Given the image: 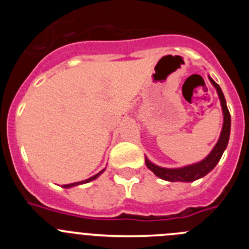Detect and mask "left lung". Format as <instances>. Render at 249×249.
<instances>
[{
	"instance_id": "obj_1",
	"label": "left lung",
	"mask_w": 249,
	"mask_h": 249,
	"mask_svg": "<svg viewBox=\"0 0 249 249\" xmlns=\"http://www.w3.org/2000/svg\"><path fill=\"white\" fill-rule=\"evenodd\" d=\"M208 78H210L211 83L214 86V89H217L219 101H221L222 111H223V126H222L221 136H219L218 138V142H217L215 146L213 147V149L211 151L210 155L207 156L204 160H202L201 162L195 164H190V166L181 167V168H163V167L156 166V164L152 163L151 160H148V158L146 157V166L148 167L157 177L162 178L164 181L193 182L196 181V179H199V178L204 177L207 173H210L211 171L214 168L215 164L218 163L222 155H223L224 149L227 148L231 133V114L227 108V103H226V98H224V94L223 92H222L221 87H219L210 76H208Z\"/></svg>"
}]
</instances>
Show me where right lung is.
Here are the masks:
<instances>
[{"label":"right lung","mask_w":249,"mask_h":249,"mask_svg":"<svg viewBox=\"0 0 249 249\" xmlns=\"http://www.w3.org/2000/svg\"><path fill=\"white\" fill-rule=\"evenodd\" d=\"M103 171H105V169H103ZM103 171H101L100 173H97V175H94V176H92L91 178H89V179H86V181H82V182H74V183H70V184H63V188H70V187H74V186H78V184H83V183H89V182H91V181H93V179H96V178L98 177V176L101 175V173L103 172Z\"/></svg>","instance_id":"1"}]
</instances>
